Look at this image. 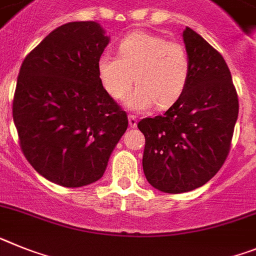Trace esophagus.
Wrapping results in <instances>:
<instances>
[{
	"instance_id": "esophagus-1",
	"label": "esophagus",
	"mask_w": 256,
	"mask_h": 256,
	"mask_svg": "<svg viewBox=\"0 0 256 256\" xmlns=\"http://www.w3.org/2000/svg\"><path fill=\"white\" fill-rule=\"evenodd\" d=\"M136 125H138L136 116L128 114V126H130L131 128H136Z\"/></svg>"
}]
</instances>
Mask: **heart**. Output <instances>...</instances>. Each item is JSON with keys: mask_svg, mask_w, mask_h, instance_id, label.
Wrapping results in <instances>:
<instances>
[{"mask_svg": "<svg viewBox=\"0 0 256 256\" xmlns=\"http://www.w3.org/2000/svg\"><path fill=\"white\" fill-rule=\"evenodd\" d=\"M190 73V55L182 44L146 30L124 37L118 58L103 54L98 59V76L113 100H122L132 82L136 85L126 100L134 110L174 106L186 91Z\"/></svg>", "mask_w": 256, "mask_h": 256, "instance_id": "1", "label": "heart"}]
</instances>
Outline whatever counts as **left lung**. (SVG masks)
<instances>
[{
	"instance_id": "1",
	"label": "left lung",
	"mask_w": 256,
	"mask_h": 256,
	"mask_svg": "<svg viewBox=\"0 0 256 256\" xmlns=\"http://www.w3.org/2000/svg\"><path fill=\"white\" fill-rule=\"evenodd\" d=\"M190 73L184 94L162 116L143 118V170L165 193H183L208 183L230 150L238 98L224 58L198 33L183 32Z\"/></svg>"
}]
</instances>
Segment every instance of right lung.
I'll return each instance as SVG.
<instances>
[{"label": "right lung", "mask_w": 256, "mask_h": 256, "mask_svg": "<svg viewBox=\"0 0 256 256\" xmlns=\"http://www.w3.org/2000/svg\"><path fill=\"white\" fill-rule=\"evenodd\" d=\"M110 37L96 22L58 26L26 55L12 118L26 158L40 175L77 188L103 176L128 125L102 86L98 59Z\"/></svg>", "instance_id": "1"}]
</instances>
